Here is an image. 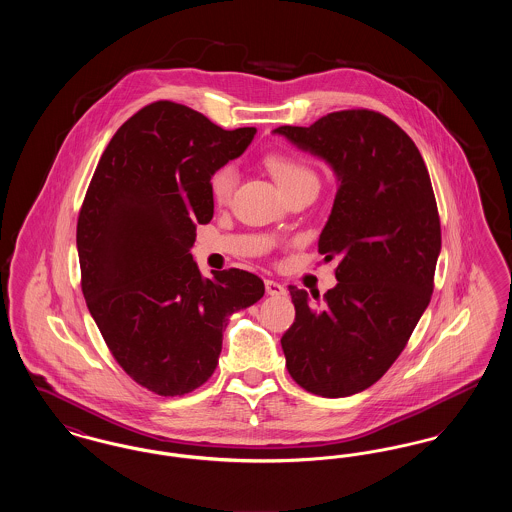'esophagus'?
Returning a JSON list of instances; mask_svg holds the SVG:
<instances>
[{
	"mask_svg": "<svg viewBox=\"0 0 512 512\" xmlns=\"http://www.w3.org/2000/svg\"><path fill=\"white\" fill-rule=\"evenodd\" d=\"M265 290H267L268 295H286V288L280 284V282H274V280H267L265 282Z\"/></svg>",
	"mask_w": 512,
	"mask_h": 512,
	"instance_id": "34e87169",
	"label": "esophagus"
}]
</instances>
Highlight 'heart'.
<instances>
[{
    "mask_svg": "<svg viewBox=\"0 0 512 512\" xmlns=\"http://www.w3.org/2000/svg\"><path fill=\"white\" fill-rule=\"evenodd\" d=\"M265 167L272 174V178L278 182V186L288 194L295 188H301L305 184H318L315 171L293 157L290 153L272 151L265 155ZM238 182V171L232 165H224L211 176V195L215 201H226L234 192Z\"/></svg>",
    "mask_w": 512,
    "mask_h": 512,
    "instance_id": "heart-1",
    "label": "heart"
}]
</instances>
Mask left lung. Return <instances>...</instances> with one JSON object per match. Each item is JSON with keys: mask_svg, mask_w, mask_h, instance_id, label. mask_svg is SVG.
Returning <instances> with one entry per match:
<instances>
[{"mask_svg": "<svg viewBox=\"0 0 512 512\" xmlns=\"http://www.w3.org/2000/svg\"><path fill=\"white\" fill-rule=\"evenodd\" d=\"M326 161L338 178L318 238L340 259L322 301L290 286L295 322L282 336L293 380L322 397L378 382L405 349L434 292L441 251L438 205L413 140L382 113L336 111L311 126L274 130Z\"/></svg>", "mask_w": 512, "mask_h": 512, "instance_id": "1", "label": "left lung"}]
</instances>
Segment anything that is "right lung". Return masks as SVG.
I'll return each mask as SVG.
<instances>
[{
	"instance_id": "add662e5",
	"label": "right lung",
	"mask_w": 512,
	"mask_h": 512,
	"mask_svg": "<svg viewBox=\"0 0 512 512\" xmlns=\"http://www.w3.org/2000/svg\"><path fill=\"white\" fill-rule=\"evenodd\" d=\"M255 132L155 101L115 132L88 186L76 224L82 293L115 361L157 395L205 384L228 317L265 295L240 268L203 278L190 253L195 226L213 219V172Z\"/></svg>"
}]
</instances>
